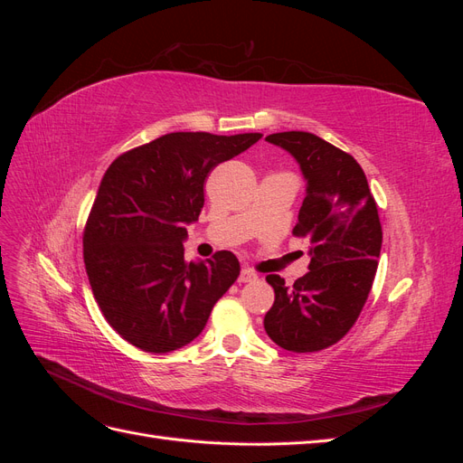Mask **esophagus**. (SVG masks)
<instances>
[{
  "mask_svg": "<svg viewBox=\"0 0 463 463\" xmlns=\"http://www.w3.org/2000/svg\"><path fill=\"white\" fill-rule=\"evenodd\" d=\"M259 276L250 270V269H243L240 274V284H249V282H255Z\"/></svg>",
  "mask_w": 463,
  "mask_h": 463,
  "instance_id": "1",
  "label": "esophagus"
}]
</instances>
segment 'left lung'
<instances>
[{
    "label": "left lung",
    "mask_w": 463,
    "mask_h": 463,
    "mask_svg": "<svg viewBox=\"0 0 463 463\" xmlns=\"http://www.w3.org/2000/svg\"><path fill=\"white\" fill-rule=\"evenodd\" d=\"M307 181L293 233L311 241L309 272L291 288L266 276L274 305L264 317L270 340L288 352L330 347L349 332L365 305L383 247V228L365 172L347 152L313 133H272Z\"/></svg>",
    "instance_id": "obj_1"
}]
</instances>
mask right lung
Returning <instances> with one entry per match:
<instances>
[{
	"label": "right lung",
	"mask_w": 463,
	"mask_h": 463,
	"mask_svg": "<svg viewBox=\"0 0 463 463\" xmlns=\"http://www.w3.org/2000/svg\"><path fill=\"white\" fill-rule=\"evenodd\" d=\"M260 137L167 133L111 162L87 220L82 253L94 299L123 340L167 354L203 332L241 269L230 250L187 262L185 226L199 220L210 170Z\"/></svg>",
	"instance_id": "1"
}]
</instances>
